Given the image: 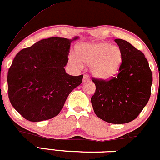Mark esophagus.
<instances>
[{
    "label": "esophagus",
    "instance_id": "34e87169",
    "mask_svg": "<svg viewBox=\"0 0 160 160\" xmlns=\"http://www.w3.org/2000/svg\"><path fill=\"white\" fill-rule=\"evenodd\" d=\"M90 80V77H89V74H84L83 79H82V82H88Z\"/></svg>",
    "mask_w": 160,
    "mask_h": 160
}]
</instances>
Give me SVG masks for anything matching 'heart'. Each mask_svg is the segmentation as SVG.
Wrapping results in <instances>:
<instances>
[{"mask_svg":"<svg viewBox=\"0 0 160 160\" xmlns=\"http://www.w3.org/2000/svg\"><path fill=\"white\" fill-rule=\"evenodd\" d=\"M79 56L71 53L69 61L77 68L81 69L83 62L92 64L91 71L98 78L108 80L119 73L122 62V54L117 46L106 42L86 43L80 47Z\"/></svg>","mask_w":160,"mask_h":160,"instance_id":"obj_1","label":"heart"}]
</instances>
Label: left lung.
<instances>
[{
  "mask_svg": "<svg viewBox=\"0 0 160 160\" xmlns=\"http://www.w3.org/2000/svg\"><path fill=\"white\" fill-rule=\"evenodd\" d=\"M122 54L119 74L109 80L92 78L91 102L95 114L113 124L131 122L149 101L153 76L144 53L126 40L115 39Z\"/></svg>",
  "mask_w": 160,
  "mask_h": 160,
  "instance_id": "obj_1",
  "label": "left lung"
}]
</instances>
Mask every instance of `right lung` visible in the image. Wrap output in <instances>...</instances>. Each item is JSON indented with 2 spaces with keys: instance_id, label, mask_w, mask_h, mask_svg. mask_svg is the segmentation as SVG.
<instances>
[{
  "instance_id": "right-lung-1",
  "label": "right lung",
  "mask_w": 160,
  "mask_h": 160,
  "mask_svg": "<svg viewBox=\"0 0 160 160\" xmlns=\"http://www.w3.org/2000/svg\"><path fill=\"white\" fill-rule=\"evenodd\" d=\"M72 40L49 38L16 54L7 74L10 103L32 122L49 120L59 113L71 92L83 75L65 72Z\"/></svg>"
}]
</instances>
